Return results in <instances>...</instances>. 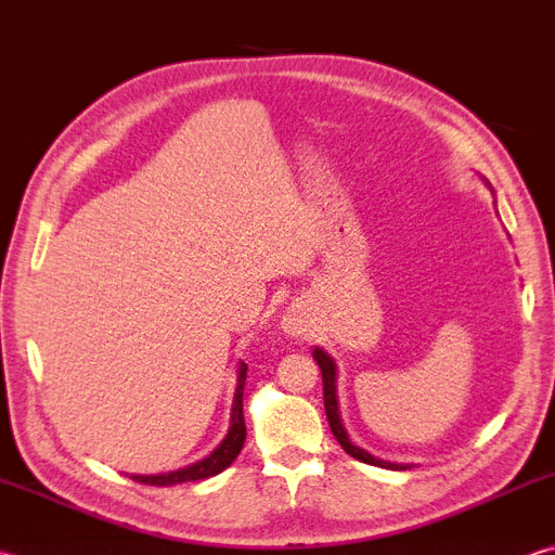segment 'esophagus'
<instances>
[{
    "label": "esophagus",
    "mask_w": 555,
    "mask_h": 555,
    "mask_svg": "<svg viewBox=\"0 0 555 555\" xmlns=\"http://www.w3.org/2000/svg\"><path fill=\"white\" fill-rule=\"evenodd\" d=\"M281 324H284V332L291 334V336H306L308 330H310L306 312H302L298 306L291 308V310L284 314V322H281Z\"/></svg>",
    "instance_id": "esophagus-1"
}]
</instances>
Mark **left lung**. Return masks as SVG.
<instances>
[{"label":"left lung","mask_w":555,"mask_h":555,"mask_svg":"<svg viewBox=\"0 0 555 555\" xmlns=\"http://www.w3.org/2000/svg\"><path fill=\"white\" fill-rule=\"evenodd\" d=\"M491 188V184H488ZM312 358L318 361L320 371H322V392H324V411H327V421H330V428L334 433V438L339 440L341 448L351 454L353 460L358 462H365V464H373V466H385V469H411V464H392V462H383V460H375L373 454H367L365 450L356 448V444L346 436V430L341 426V416H339V401H336V365L332 358L324 353L322 349H314Z\"/></svg>","instance_id":"left-lung-1"}]
</instances>
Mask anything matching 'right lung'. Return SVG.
<instances>
[{
  "mask_svg": "<svg viewBox=\"0 0 555 555\" xmlns=\"http://www.w3.org/2000/svg\"><path fill=\"white\" fill-rule=\"evenodd\" d=\"M245 377H247V365L241 363V367H237V387H235V399H233V409H231V428H228L225 438L221 440L219 448H216L209 454V457H204L199 462L184 466V469H178V472L154 474V476L132 474L129 479H134L137 483H146V486H176V483H184V481L209 479V476H216V474H221L223 469H228L237 454H241L243 444H245V436H247L245 418H243Z\"/></svg>",
  "mask_w": 555,
  "mask_h": 555,
  "instance_id": "1",
  "label": "right lung"
}]
</instances>
